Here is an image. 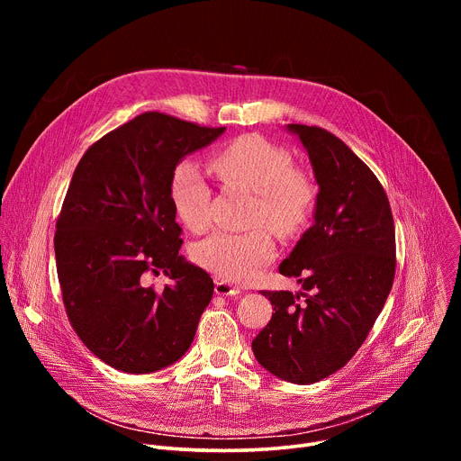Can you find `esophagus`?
<instances>
[{
    "label": "esophagus",
    "instance_id": "esophagus-1",
    "mask_svg": "<svg viewBox=\"0 0 461 461\" xmlns=\"http://www.w3.org/2000/svg\"><path fill=\"white\" fill-rule=\"evenodd\" d=\"M215 294L217 295H226V297H235V295H240L242 290L239 286H233L230 283H224V281H219L215 285Z\"/></svg>",
    "mask_w": 461,
    "mask_h": 461
}]
</instances>
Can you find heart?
<instances>
[{"mask_svg":"<svg viewBox=\"0 0 461 461\" xmlns=\"http://www.w3.org/2000/svg\"><path fill=\"white\" fill-rule=\"evenodd\" d=\"M210 169L226 185L255 193L253 224H268L281 235L301 231L315 208L317 189L312 178L294 167L290 153L260 137H242L210 157ZM171 203L191 231L201 233L212 224V187L193 162L176 166L171 176ZM276 255L272 233L258 226L244 233L217 231L196 242L193 258L215 276L248 283Z\"/></svg>","mask_w":461,"mask_h":461,"instance_id":"1","label":"heart"}]
</instances>
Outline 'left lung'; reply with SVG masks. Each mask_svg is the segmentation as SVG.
Instances as JSON below:
<instances>
[{"instance_id": "left-lung-1", "label": "left lung", "mask_w": 461, "mask_h": 461, "mask_svg": "<svg viewBox=\"0 0 461 461\" xmlns=\"http://www.w3.org/2000/svg\"><path fill=\"white\" fill-rule=\"evenodd\" d=\"M286 131L306 149L319 193L313 224L279 265L303 292L262 294L276 313L251 350L274 375L310 384L343 368L366 339L393 283L396 233L383 185L343 140L313 125Z\"/></svg>"}]
</instances>
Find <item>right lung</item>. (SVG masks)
<instances>
[{
  "label": "right lung",
  "instance_id": "add662e5",
  "mask_svg": "<svg viewBox=\"0 0 461 461\" xmlns=\"http://www.w3.org/2000/svg\"><path fill=\"white\" fill-rule=\"evenodd\" d=\"M226 127L144 113L93 144L78 162L56 222L58 281L84 345L109 366L149 374L193 343L213 281L178 253L171 176L184 157ZM164 271L172 285L147 286Z\"/></svg>",
  "mask_w": 461,
  "mask_h": 461
}]
</instances>
